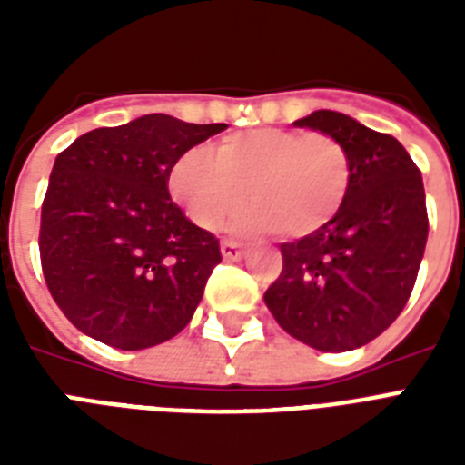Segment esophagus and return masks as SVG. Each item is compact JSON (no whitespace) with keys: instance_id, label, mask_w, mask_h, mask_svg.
<instances>
[{"instance_id":"1","label":"esophagus","mask_w":465,"mask_h":465,"mask_svg":"<svg viewBox=\"0 0 465 465\" xmlns=\"http://www.w3.org/2000/svg\"><path fill=\"white\" fill-rule=\"evenodd\" d=\"M219 251H222V258H224V261H241V258H243V248H241L236 241H222Z\"/></svg>"}]
</instances>
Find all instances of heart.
<instances>
[{"instance_id": "1", "label": "heart", "mask_w": 465, "mask_h": 465, "mask_svg": "<svg viewBox=\"0 0 465 465\" xmlns=\"http://www.w3.org/2000/svg\"><path fill=\"white\" fill-rule=\"evenodd\" d=\"M352 181L347 149L335 137L258 127L229 134L217 149L190 147L171 168L168 185L188 217L204 229L222 222L236 236L284 232L302 239L323 229L342 207Z\"/></svg>"}]
</instances>
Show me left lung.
<instances>
[{
  "instance_id": "obj_1",
  "label": "left lung",
  "mask_w": 465,
  "mask_h": 465,
  "mask_svg": "<svg viewBox=\"0 0 465 465\" xmlns=\"http://www.w3.org/2000/svg\"><path fill=\"white\" fill-rule=\"evenodd\" d=\"M347 149L352 181L338 214L282 243V275L265 304L292 338L345 352L381 335L411 299L427 243L425 185L396 137L345 113L313 111L294 123Z\"/></svg>"
}]
</instances>
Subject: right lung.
I'll return each mask as SVG.
<instances>
[{"mask_svg":"<svg viewBox=\"0 0 465 465\" xmlns=\"http://www.w3.org/2000/svg\"><path fill=\"white\" fill-rule=\"evenodd\" d=\"M224 123L152 113L98 127L57 154L40 212V262L54 304L89 338L144 350L190 323L219 241L168 195L183 152Z\"/></svg>","mask_w":465,"mask_h":465,"instance_id":"obj_1","label":"right lung"}]
</instances>
